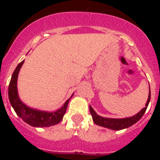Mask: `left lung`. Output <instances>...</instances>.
<instances>
[{"label": "left lung", "mask_w": 160, "mask_h": 160, "mask_svg": "<svg viewBox=\"0 0 160 160\" xmlns=\"http://www.w3.org/2000/svg\"><path fill=\"white\" fill-rule=\"evenodd\" d=\"M150 97H151V93H150V88H149V98H148L147 102L146 104V107L142 109L141 111L134 116L129 118H104L99 116L97 114L93 108L90 106V111L91 114L92 118H93V122L96 125H100V126L104 127V128H110L112 130H122L124 128H127L128 127L132 126V125L136 123L138 121L141 119L143 114L146 112V109H147L148 105L150 101Z\"/></svg>", "instance_id": "left-lung-1"}]
</instances>
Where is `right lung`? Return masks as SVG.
<instances>
[{"instance_id": "obj_1", "label": "right lung", "mask_w": 160, "mask_h": 160, "mask_svg": "<svg viewBox=\"0 0 160 160\" xmlns=\"http://www.w3.org/2000/svg\"><path fill=\"white\" fill-rule=\"evenodd\" d=\"M24 62L25 60L21 62L17 66L13 72L10 83H9L8 97L11 106L16 114L24 122L33 127H49L59 123L65 114L69 101L73 94H72L71 98L66 101L65 104L60 109H58L55 112H47V111L36 110V109L28 108L23 102H22L18 94L17 89L18 76Z\"/></svg>"}]
</instances>
